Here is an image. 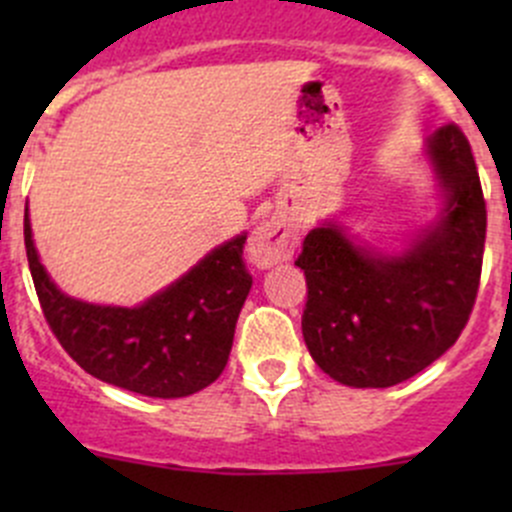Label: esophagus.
<instances>
[{"label": "esophagus", "instance_id": "34e87169", "mask_svg": "<svg viewBox=\"0 0 512 512\" xmlns=\"http://www.w3.org/2000/svg\"><path fill=\"white\" fill-rule=\"evenodd\" d=\"M294 247H297V227L287 215H272L252 230L247 257L255 267L267 270L292 260Z\"/></svg>", "mask_w": 512, "mask_h": 512}]
</instances>
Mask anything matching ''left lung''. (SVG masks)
<instances>
[{
  "label": "left lung",
  "instance_id": "obj_1",
  "mask_svg": "<svg viewBox=\"0 0 512 512\" xmlns=\"http://www.w3.org/2000/svg\"><path fill=\"white\" fill-rule=\"evenodd\" d=\"M421 158L438 195L426 225L379 247L327 218L294 262L309 287L304 344L344 386L386 389L416 376L456 344L476 302L485 203L471 146L448 123L423 141Z\"/></svg>",
  "mask_w": 512,
  "mask_h": 512
}]
</instances>
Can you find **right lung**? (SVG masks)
Here are the masks:
<instances>
[{
    "label": "right lung",
    "mask_w": 512,
    "mask_h": 512,
    "mask_svg": "<svg viewBox=\"0 0 512 512\" xmlns=\"http://www.w3.org/2000/svg\"><path fill=\"white\" fill-rule=\"evenodd\" d=\"M247 232L213 247L185 275L136 307L96 304L56 287L34 245L29 208L24 242L51 332L96 379L151 399H180L223 374L252 277L242 260Z\"/></svg>",
    "instance_id": "right-lung-1"
}]
</instances>
